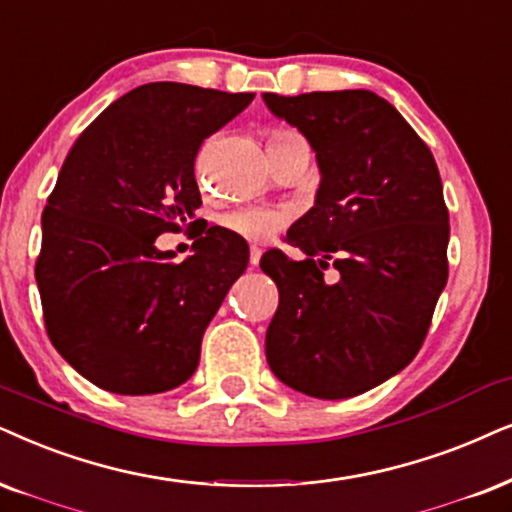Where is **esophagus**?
Returning <instances> with one entry per match:
<instances>
[{
  "mask_svg": "<svg viewBox=\"0 0 512 512\" xmlns=\"http://www.w3.org/2000/svg\"><path fill=\"white\" fill-rule=\"evenodd\" d=\"M260 260H262V250L252 245V248H250V267H257V264H260Z\"/></svg>",
  "mask_w": 512,
  "mask_h": 512,
  "instance_id": "esophagus-1",
  "label": "esophagus"
}]
</instances>
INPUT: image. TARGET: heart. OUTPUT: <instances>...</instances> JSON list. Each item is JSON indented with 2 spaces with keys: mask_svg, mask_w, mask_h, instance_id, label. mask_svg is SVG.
Returning <instances> with one entry per match:
<instances>
[{
  "mask_svg": "<svg viewBox=\"0 0 512 512\" xmlns=\"http://www.w3.org/2000/svg\"><path fill=\"white\" fill-rule=\"evenodd\" d=\"M302 139L300 134L293 129H271L269 134V148L290 144V141ZM286 222V212L274 210V208H260V205H248V208H236L224 212L219 224L224 226L229 234L245 241H267L269 236H274Z\"/></svg>",
  "mask_w": 512,
  "mask_h": 512,
  "instance_id": "obj_1",
  "label": "heart"
}]
</instances>
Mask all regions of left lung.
I'll use <instances>...</instances> for the list:
<instances>
[{"mask_svg":"<svg viewBox=\"0 0 512 512\" xmlns=\"http://www.w3.org/2000/svg\"><path fill=\"white\" fill-rule=\"evenodd\" d=\"M262 99L307 137L321 172L314 208L286 236L304 260L262 255L278 286L267 361L309 397H354L409 366L428 335L449 276L442 179L425 141L368 89ZM328 263L335 284L322 281Z\"/></svg>","mask_w":512,"mask_h":512,"instance_id":"left-lung-1","label":"left lung"}]
</instances>
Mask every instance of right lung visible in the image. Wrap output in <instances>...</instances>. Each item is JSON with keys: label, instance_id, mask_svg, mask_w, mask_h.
Segmentation results:
<instances>
[{"label": "right lung", "instance_id": "1", "mask_svg": "<svg viewBox=\"0 0 512 512\" xmlns=\"http://www.w3.org/2000/svg\"><path fill=\"white\" fill-rule=\"evenodd\" d=\"M252 99L141 84L70 148L42 215L35 278L51 345L101 390L158 394L196 371L205 328L248 267V243L210 226L174 262L155 238L200 222L198 148Z\"/></svg>", "mask_w": 512, "mask_h": 512}]
</instances>
